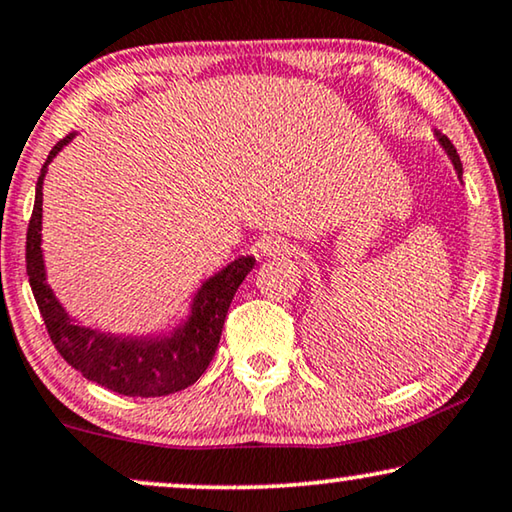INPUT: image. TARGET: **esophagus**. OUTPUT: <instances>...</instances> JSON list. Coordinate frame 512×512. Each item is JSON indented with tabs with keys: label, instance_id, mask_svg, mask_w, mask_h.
<instances>
[{
	"label": "esophagus",
	"instance_id": "obj_1",
	"mask_svg": "<svg viewBox=\"0 0 512 512\" xmlns=\"http://www.w3.org/2000/svg\"><path fill=\"white\" fill-rule=\"evenodd\" d=\"M257 246H259V253H262L264 257L280 259V257L290 255V243L278 239V236H264V239L259 241Z\"/></svg>",
	"mask_w": 512,
	"mask_h": 512
}]
</instances>
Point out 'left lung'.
<instances>
[{
	"label": "left lung",
	"instance_id": "8db88e82",
	"mask_svg": "<svg viewBox=\"0 0 512 512\" xmlns=\"http://www.w3.org/2000/svg\"><path fill=\"white\" fill-rule=\"evenodd\" d=\"M434 136H436V141L441 143V148L445 150V153H448V157H450V162H452V167H455V171H457V178L459 181H462V176H464V169H462V160H459V155H457V150H455V146H452L450 143V139L445 134H441L438 132V129H434Z\"/></svg>",
	"mask_w": 512,
	"mask_h": 512
}]
</instances>
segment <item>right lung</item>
Instances as JSON below:
<instances>
[{"instance_id": "add662e5", "label": "right lung", "mask_w": 512, "mask_h": 512, "mask_svg": "<svg viewBox=\"0 0 512 512\" xmlns=\"http://www.w3.org/2000/svg\"><path fill=\"white\" fill-rule=\"evenodd\" d=\"M74 136L76 132H71L57 141L48 160L43 162L32 220L27 227V276L50 341L76 371L106 390L125 397H167L181 392L197 383L211 364L229 304L239 285L253 271L255 257H236L211 278L201 280L197 292L192 294L190 311L169 331L132 336L81 325L71 318L48 285L41 248L43 178L48 174V164L69 141H74Z\"/></svg>"}]
</instances>
